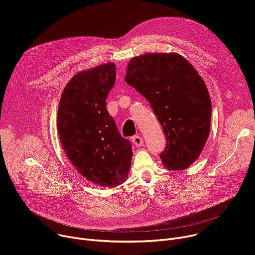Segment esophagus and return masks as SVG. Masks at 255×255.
Returning a JSON list of instances; mask_svg holds the SVG:
<instances>
[{"label":"esophagus","mask_w":255,"mask_h":255,"mask_svg":"<svg viewBox=\"0 0 255 255\" xmlns=\"http://www.w3.org/2000/svg\"><path fill=\"white\" fill-rule=\"evenodd\" d=\"M132 142H133V144L135 145V146L139 147V146H141V145L143 144V139H142V137L136 135V136H134L132 138Z\"/></svg>","instance_id":"1"}]
</instances>
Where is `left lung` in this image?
<instances>
[{
    "mask_svg": "<svg viewBox=\"0 0 255 255\" xmlns=\"http://www.w3.org/2000/svg\"><path fill=\"white\" fill-rule=\"evenodd\" d=\"M125 81L149 102L162 126L163 166L187 169L199 158L211 125V99L199 72L178 53H146L129 61Z\"/></svg>",
    "mask_w": 255,
    "mask_h": 255,
    "instance_id": "8db88e82",
    "label": "left lung"
}]
</instances>
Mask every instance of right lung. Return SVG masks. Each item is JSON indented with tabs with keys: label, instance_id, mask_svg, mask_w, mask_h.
<instances>
[{
	"label": "right lung",
	"instance_id": "add662e5",
	"mask_svg": "<svg viewBox=\"0 0 255 255\" xmlns=\"http://www.w3.org/2000/svg\"><path fill=\"white\" fill-rule=\"evenodd\" d=\"M115 80L114 62L79 71L64 87L57 109V132L69 161L91 183L108 188L127 179L133 155L106 108Z\"/></svg>",
	"mask_w": 255,
	"mask_h": 255
}]
</instances>
